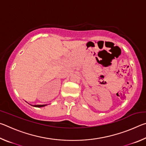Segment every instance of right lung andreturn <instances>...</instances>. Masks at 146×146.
Masks as SVG:
<instances>
[{"label": "right lung", "instance_id": "obj_1", "mask_svg": "<svg viewBox=\"0 0 146 146\" xmlns=\"http://www.w3.org/2000/svg\"><path fill=\"white\" fill-rule=\"evenodd\" d=\"M46 106V104H44V105H35L33 106L34 107H36V108H41V107H44V106Z\"/></svg>", "mask_w": 146, "mask_h": 146}]
</instances>
